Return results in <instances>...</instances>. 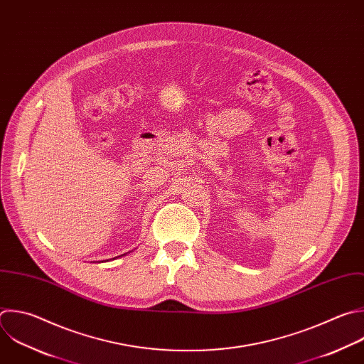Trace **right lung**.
Returning <instances> with one entry per match:
<instances>
[{
	"instance_id": "right-lung-1",
	"label": "right lung",
	"mask_w": 364,
	"mask_h": 364,
	"mask_svg": "<svg viewBox=\"0 0 364 364\" xmlns=\"http://www.w3.org/2000/svg\"><path fill=\"white\" fill-rule=\"evenodd\" d=\"M129 253H130V252H129ZM126 255H127V253H124V255H121V256H126ZM121 256H118V257H121ZM114 259H117V257H114ZM114 259H112V260H114Z\"/></svg>"
}]
</instances>
